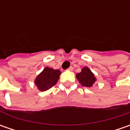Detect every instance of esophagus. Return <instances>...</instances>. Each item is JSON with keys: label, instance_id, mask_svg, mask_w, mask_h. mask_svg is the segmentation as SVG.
Returning <instances> with one entry per match:
<instances>
[{"label": "esophagus", "instance_id": "obj_1", "mask_svg": "<svg viewBox=\"0 0 130 130\" xmlns=\"http://www.w3.org/2000/svg\"><path fill=\"white\" fill-rule=\"evenodd\" d=\"M68 70H69V71H72L73 70V67H70L69 68V69H67Z\"/></svg>", "mask_w": 130, "mask_h": 130}]
</instances>
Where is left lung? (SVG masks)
I'll use <instances>...</instances> for the list:
<instances>
[{
  "mask_svg": "<svg viewBox=\"0 0 130 130\" xmlns=\"http://www.w3.org/2000/svg\"><path fill=\"white\" fill-rule=\"evenodd\" d=\"M76 77L82 85L87 87H92L96 80L94 74L88 67L83 68L81 72L76 74Z\"/></svg>",
  "mask_w": 130,
  "mask_h": 130,
  "instance_id": "8db88e82",
  "label": "left lung"
}]
</instances>
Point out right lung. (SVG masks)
<instances>
[{
    "label": "right lung",
    "instance_id": "1",
    "mask_svg": "<svg viewBox=\"0 0 130 130\" xmlns=\"http://www.w3.org/2000/svg\"><path fill=\"white\" fill-rule=\"evenodd\" d=\"M61 72L52 68L45 67L35 80V84L41 91H45L54 86L58 80Z\"/></svg>",
    "mask_w": 130,
    "mask_h": 130
}]
</instances>
